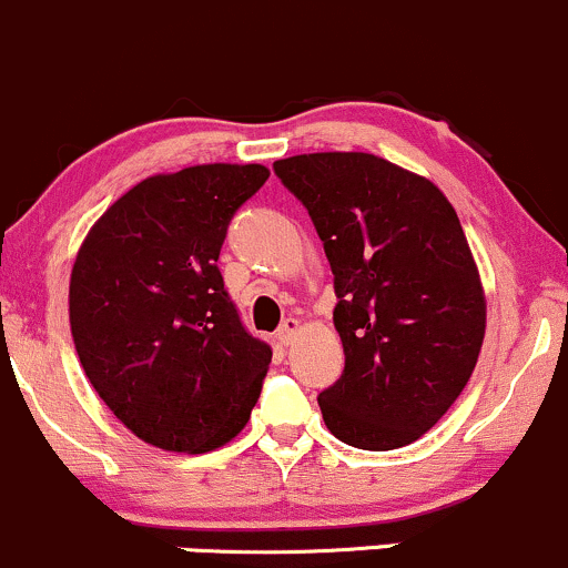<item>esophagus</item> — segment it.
I'll use <instances>...</instances> for the list:
<instances>
[{"instance_id": "1", "label": "esophagus", "mask_w": 568, "mask_h": 568, "mask_svg": "<svg viewBox=\"0 0 568 568\" xmlns=\"http://www.w3.org/2000/svg\"><path fill=\"white\" fill-rule=\"evenodd\" d=\"M297 333H301V322H297V318H284V324L278 327V341H282L284 346H290L297 337Z\"/></svg>"}]
</instances>
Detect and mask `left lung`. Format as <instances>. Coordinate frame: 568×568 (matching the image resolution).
Here are the masks:
<instances>
[{
  "mask_svg": "<svg viewBox=\"0 0 568 568\" xmlns=\"http://www.w3.org/2000/svg\"><path fill=\"white\" fill-rule=\"evenodd\" d=\"M308 209L335 276L346 367L318 394L327 429L394 450L456 403L486 335V295L467 235L437 184L369 152L273 163Z\"/></svg>",
  "mask_w": 568,
  "mask_h": 568,
  "instance_id": "1",
  "label": "left lung"
}]
</instances>
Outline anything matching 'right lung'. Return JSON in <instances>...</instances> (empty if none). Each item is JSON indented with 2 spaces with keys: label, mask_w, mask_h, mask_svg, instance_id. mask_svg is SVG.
<instances>
[{
  "label": "right lung",
  "mask_w": 568,
  "mask_h": 568,
  "mask_svg": "<svg viewBox=\"0 0 568 568\" xmlns=\"http://www.w3.org/2000/svg\"><path fill=\"white\" fill-rule=\"evenodd\" d=\"M260 163L146 176L101 214L69 282L74 348L99 397L155 448L206 454L244 429L271 365L216 267Z\"/></svg>",
  "instance_id": "add662e5"
}]
</instances>
